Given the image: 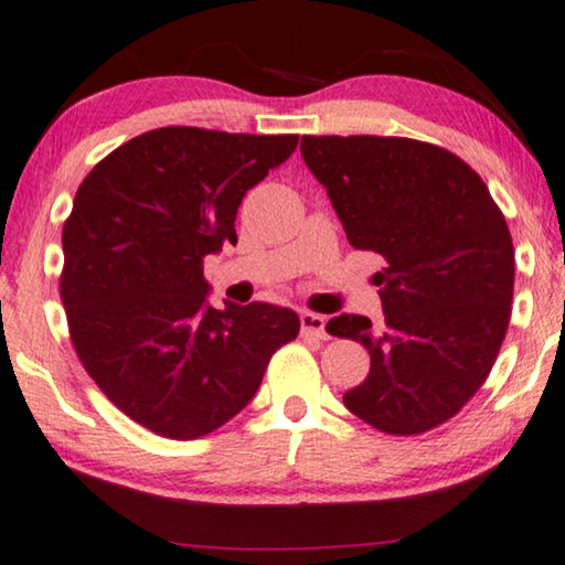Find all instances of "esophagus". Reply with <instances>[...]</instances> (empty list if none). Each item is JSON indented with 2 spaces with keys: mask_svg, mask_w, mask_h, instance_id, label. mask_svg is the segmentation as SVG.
<instances>
[{
  "mask_svg": "<svg viewBox=\"0 0 565 565\" xmlns=\"http://www.w3.org/2000/svg\"><path fill=\"white\" fill-rule=\"evenodd\" d=\"M299 324H301V332H305V335H315V338H320V340L328 338V332H324V317L322 315L301 312L299 315Z\"/></svg>",
  "mask_w": 565,
  "mask_h": 565,
  "instance_id": "1",
  "label": "esophagus"
}]
</instances>
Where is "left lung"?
I'll use <instances>...</instances> for the list:
<instances>
[{
  "instance_id": "obj_1",
  "label": "left lung",
  "mask_w": 565,
  "mask_h": 565,
  "mask_svg": "<svg viewBox=\"0 0 565 565\" xmlns=\"http://www.w3.org/2000/svg\"><path fill=\"white\" fill-rule=\"evenodd\" d=\"M348 243L379 253L384 322L338 315L328 332L365 345L371 371L345 407L388 435H419L479 392L510 328L514 248L507 220L466 161L433 142L305 135Z\"/></svg>"
}]
</instances>
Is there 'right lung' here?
<instances>
[{
	"label": "right lung",
	"instance_id": "obj_1",
	"mask_svg": "<svg viewBox=\"0 0 565 565\" xmlns=\"http://www.w3.org/2000/svg\"><path fill=\"white\" fill-rule=\"evenodd\" d=\"M299 135L158 127L94 166L63 225L61 299L78 361L150 433L194 440L233 419L299 335L286 307L206 301L204 258L237 243L243 196Z\"/></svg>",
	"mask_w": 565,
	"mask_h": 565
}]
</instances>
